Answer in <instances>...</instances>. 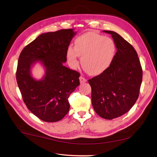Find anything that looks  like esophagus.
Listing matches in <instances>:
<instances>
[{
  "label": "esophagus",
  "instance_id": "34e87169",
  "mask_svg": "<svg viewBox=\"0 0 157 157\" xmlns=\"http://www.w3.org/2000/svg\"><path fill=\"white\" fill-rule=\"evenodd\" d=\"M79 81H80V83H83L86 82V79L83 76H80L79 77Z\"/></svg>",
  "mask_w": 157,
  "mask_h": 157
}]
</instances>
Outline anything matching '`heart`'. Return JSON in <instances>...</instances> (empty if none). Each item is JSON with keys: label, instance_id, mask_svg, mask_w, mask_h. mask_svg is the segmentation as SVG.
Masks as SVG:
<instances>
[{"label": "heart", "instance_id": "1", "mask_svg": "<svg viewBox=\"0 0 157 157\" xmlns=\"http://www.w3.org/2000/svg\"><path fill=\"white\" fill-rule=\"evenodd\" d=\"M112 39L94 32H88L74 41V49L69 47L67 58L70 65L75 69L79 64L78 56L85 71L95 76L105 71L111 65L115 53Z\"/></svg>", "mask_w": 157, "mask_h": 157}]
</instances>
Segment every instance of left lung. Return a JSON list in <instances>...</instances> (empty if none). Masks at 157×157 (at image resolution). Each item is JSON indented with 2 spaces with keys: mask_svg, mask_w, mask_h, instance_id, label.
I'll list each match as a JSON object with an SVG mask.
<instances>
[{
  "mask_svg": "<svg viewBox=\"0 0 157 157\" xmlns=\"http://www.w3.org/2000/svg\"><path fill=\"white\" fill-rule=\"evenodd\" d=\"M112 35L116 47L111 65L100 75L88 80L92 88V104L100 117L111 120L127 113L139 95L142 70L133 47L117 33Z\"/></svg>",
  "mask_w": 157,
  "mask_h": 157,
  "instance_id": "1",
  "label": "left lung"
}]
</instances>
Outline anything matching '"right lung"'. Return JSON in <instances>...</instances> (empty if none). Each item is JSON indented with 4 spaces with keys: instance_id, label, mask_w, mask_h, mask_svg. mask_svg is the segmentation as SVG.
I'll return each instance as SVG.
<instances>
[{
    "instance_id": "right-lung-1",
    "label": "right lung",
    "mask_w": 157,
    "mask_h": 157,
    "mask_svg": "<svg viewBox=\"0 0 157 157\" xmlns=\"http://www.w3.org/2000/svg\"><path fill=\"white\" fill-rule=\"evenodd\" d=\"M76 33L74 29L42 33L20 54L16 74L18 88L26 106L43 121L62 119L70 109L68 98L79 85V73L63 65L67 49ZM36 63L45 70L40 80L32 75Z\"/></svg>"
}]
</instances>
